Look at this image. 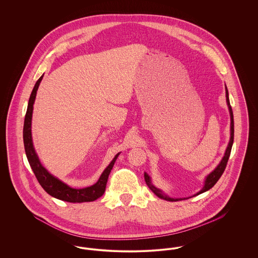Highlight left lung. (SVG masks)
<instances>
[{
	"mask_svg": "<svg viewBox=\"0 0 258 258\" xmlns=\"http://www.w3.org/2000/svg\"><path fill=\"white\" fill-rule=\"evenodd\" d=\"M225 94H226V102H227V105H228V109H229V113H230V140H229V143L227 145L226 148V151H225V154L222 158L221 162L219 163V165L214 169V171L211 172L209 174L208 176L206 177L205 179V184L204 186L202 187V189L200 191H198L197 195H195L194 197H197L200 194H203L205 191L209 190L210 188H212L216 183L219 181V179L221 178L222 173L224 172V169L226 167V164H227V161L229 159V156H230V153H231V148L233 145L234 140V119H233V112H232V108H231V105H230V102H229V98H228V91H227V88L225 86ZM144 178H145V182L147 184L148 186L150 187V189L157 196V197H160L161 199H164L166 201H179V200H183V199H187V198H190V197H186V198H173V197H169L168 196H166L164 192H162L160 190V188H157L154 184H152L151 182V178L150 176L148 175L147 173L145 172L144 173Z\"/></svg>",
	"mask_w": 258,
	"mask_h": 258,
	"instance_id": "8db88e82",
	"label": "left lung"
}]
</instances>
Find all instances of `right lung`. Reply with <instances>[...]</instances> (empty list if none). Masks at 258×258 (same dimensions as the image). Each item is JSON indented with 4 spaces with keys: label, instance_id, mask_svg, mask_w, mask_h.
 Returning <instances> with one entry per match:
<instances>
[{
    "label": "right lung",
    "instance_id": "obj_1",
    "mask_svg": "<svg viewBox=\"0 0 258 258\" xmlns=\"http://www.w3.org/2000/svg\"><path fill=\"white\" fill-rule=\"evenodd\" d=\"M42 76L39 77L36 85L34 87L32 94L29 98L28 102V108L25 116L24 127H23V141H24L25 152L28 161L37 177V181L39 184L42 186V188L50 195L51 197H55L57 199H60L62 201L72 202V203H82V202H91L95 201L105 191V187L107 184V179L110 174L111 169L113 168V165L117 160L120 153H118L115 158L112 160L109 165L104 169L102 174L100 175L98 182L91 186L84 187V188H74L64 183H62L61 180L54 177L52 174L47 171L40 161L38 160L37 153L35 151V148L33 145V139H32V116H33V109H34V103L37 96V91L38 86L40 84V81L42 80Z\"/></svg>",
    "mask_w": 258,
    "mask_h": 258
}]
</instances>
